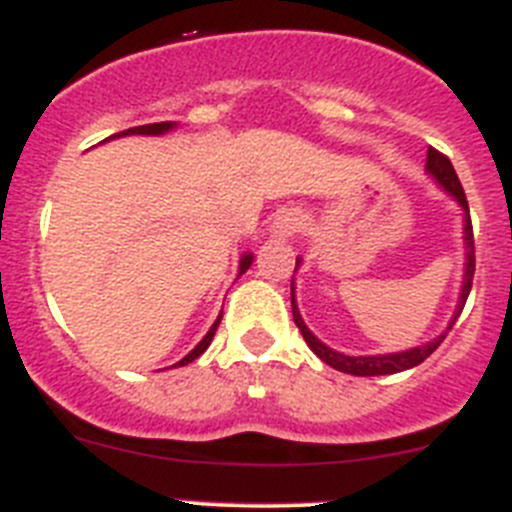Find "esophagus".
<instances>
[{
  "mask_svg": "<svg viewBox=\"0 0 512 512\" xmlns=\"http://www.w3.org/2000/svg\"><path fill=\"white\" fill-rule=\"evenodd\" d=\"M296 231H301V213L293 211V208H286L275 216L273 221V234L275 237H293Z\"/></svg>",
  "mask_w": 512,
  "mask_h": 512,
  "instance_id": "esophagus-1",
  "label": "esophagus"
}]
</instances>
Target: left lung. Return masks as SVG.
I'll return each mask as SVG.
<instances>
[{
  "label": "left lung",
  "mask_w": 512,
  "mask_h": 512,
  "mask_svg": "<svg viewBox=\"0 0 512 512\" xmlns=\"http://www.w3.org/2000/svg\"><path fill=\"white\" fill-rule=\"evenodd\" d=\"M425 170L435 177V180L441 182L443 190L448 195H453V201L459 203L464 208V244H466V265H464V286H461V296H459V306L453 311L451 324H448V330H451L456 319H459L461 309H464L466 299H469V291H471V278H474V231H471V219H469V203H466V193L461 188L459 175L453 170L451 159L446 154H441L438 149L430 146L428 149V162H425ZM299 262L296 260V268H299ZM296 273V270H293ZM291 309H293V322L299 327V332L304 335L306 345L314 350L317 358H322L327 366H332L335 371L342 373H350V376H386V373H399V371H407V368H415L420 366L430 353H433L438 345L443 342V337L448 335V330L443 335H438L435 340L425 342L420 348H412V350H402V353H389V355H345V353H337V350L327 348L319 337H314V332L306 327V322L301 319L299 314V306H296V299H293V283H291Z\"/></svg>",
  "instance_id": "left-lung-1"
}]
</instances>
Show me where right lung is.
I'll use <instances>...</instances> for the list:
<instances>
[{"label": "right lung", "mask_w": 512, "mask_h": 512, "mask_svg": "<svg viewBox=\"0 0 512 512\" xmlns=\"http://www.w3.org/2000/svg\"><path fill=\"white\" fill-rule=\"evenodd\" d=\"M172 128H175V123H172V121L146 123V126H136V128H128V131L115 133V136H110V139H118V136H131V133H141V136H159V133H167V131H172ZM250 265H252V255H242V260H239V275L247 273V268H250ZM219 322H221V317L216 319V322H213V327L206 332V337H203V340L198 342V345H195V348L190 350V353L185 355V358H182L180 363H175V366H188V363H193L195 358H198V355L206 353V348H208V345H211L213 335H216V330H219Z\"/></svg>", "instance_id": "add662e5"}]
</instances>
